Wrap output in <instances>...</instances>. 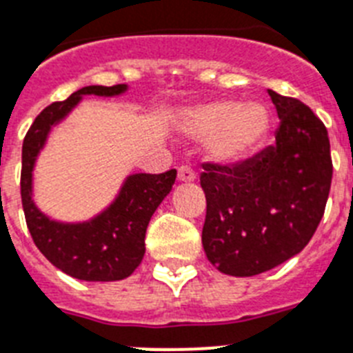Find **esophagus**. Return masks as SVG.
Returning a JSON list of instances; mask_svg holds the SVG:
<instances>
[{
	"instance_id": "obj_1",
	"label": "esophagus",
	"mask_w": 353,
	"mask_h": 353,
	"mask_svg": "<svg viewBox=\"0 0 353 353\" xmlns=\"http://www.w3.org/2000/svg\"><path fill=\"white\" fill-rule=\"evenodd\" d=\"M195 177H197V174L190 167H179V170H177V181L190 183L195 181Z\"/></svg>"
}]
</instances>
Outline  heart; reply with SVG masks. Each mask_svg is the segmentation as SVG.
I'll return each mask as SVG.
<instances>
[{"label":"heart","mask_w":353,"mask_h":353,"mask_svg":"<svg viewBox=\"0 0 353 353\" xmlns=\"http://www.w3.org/2000/svg\"><path fill=\"white\" fill-rule=\"evenodd\" d=\"M269 129V112L259 102L221 99L188 109L183 131L194 140H208L210 158L235 163L248 158Z\"/></svg>","instance_id":"heart-1"}]
</instances>
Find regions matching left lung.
Listing matches in <instances>:
<instances>
[{
    "instance_id": "8db88e82",
    "label": "left lung",
    "mask_w": 353,
    "mask_h": 353,
    "mask_svg": "<svg viewBox=\"0 0 353 353\" xmlns=\"http://www.w3.org/2000/svg\"><path fill=\"white\" fill-rule=\"evenodd\" d=\"M274 145L235 165L204 163L203 248L230 276H254L300 253L319 226L332 183L327 127L300 100L268 90Z\"/></svg>"
}]
</instances>
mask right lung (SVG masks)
Masks as SVG:
<instances>
[{"mask_svg":"<svg viewBox=\"0 0 353 353\" xmlns=\"http://www.w3.org/2000/svg\"><path fill=\"white\" fill-rule=\"evenodd\" d=\"M127 84L85 85L62 102L39 112L23 141L21 201L28 232L41 253L57 269L85 282H117L131 276L143 260L147 226L161 201L170 194L177 172L131 174L117 199L84 222H59L44 215L32 199V181L37 156L53 125L79 105L84 94L118 97Z\"/></svg>","mask_w":353,"mask_h":353,"instance_id":"1","label":"right lung"}]
</instances>
